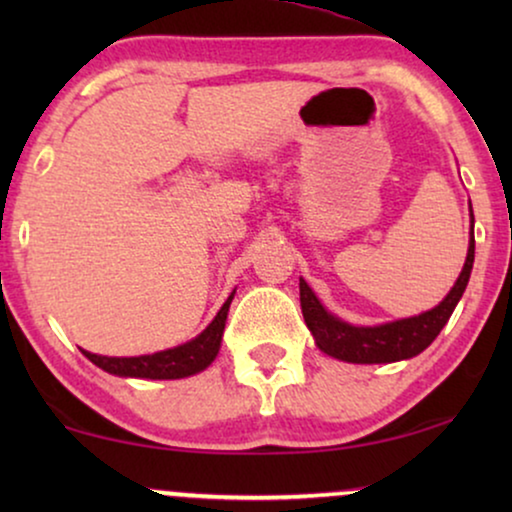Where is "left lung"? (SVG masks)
<instances>
[{"label":"left lung","mask_w":512,"mask_h":512,"mask_svg":"<svg viewBox=\"0 0 512 512\" xmlns=\"http://www.w3.org/2000/svg\"><path fill=\"white\" fill-rule=\"evenodd\" d=\"M473 219V209H471ZM475 258V240H473V226H471V244H468V254L464 270L447 293L445 300L433 310L419 314V317L398 319L391 324L382 326H352L347 321H340L333 314L324 310L319 298L314 296L305 279H300V307H303L305 324L310 328L317 347L328 356H335L340 361L349 363H391L401 359H412L419 352H424L438 333L443 331L447 319L452 317L454 307H457L459 298L464 296L468 277L473 270Z\"/></svg>","instance_id":"left-lung-1"}]
</instances>
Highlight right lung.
<instances>
[{"mask_svg": "<svg viewBox=\"0 0 512 512\" xmlns=\"http://www.w3.org/2000/svg\"><path fill=\"white\" fill-rule=\"evenodd\" d=\"M235 293H230L226 303L216 314L212 324L202 331L198 338L186 342V345L165 349L158 354H146V356H128V359H118V356H97L90 354L86 349H81L97 368L107 370L111 375L121 377H146V380H179V377H188L205 370L209 363L216 359L221 347V335L226 328V317L230 300Z\"/></svg>", "mask_w": 512, "mask_h": 512, "instance_id": "add662e5", "label": "right lung"}]
</instances>
